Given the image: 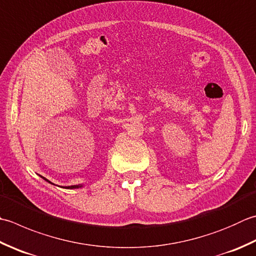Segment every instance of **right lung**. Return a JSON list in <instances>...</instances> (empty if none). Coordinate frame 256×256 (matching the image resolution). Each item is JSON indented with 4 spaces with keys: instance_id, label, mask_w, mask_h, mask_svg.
Segmentation results:
<instances>
[{
    "instance_id": "obj_1",
    "label": "right lung",
    "mask_w": 256,
    "mask_h": 256,
    "mask_svg": "<svg viewBox=\"0 0 256 256\" xmlns=\"http://www.w3.org/2000/svg\"><path fill=\"white\" fill-rule=\"evenodd\" d=\"M45 180H46V178H45ZM46 181H48V180H46ZM82 186V185H71V186H68V188H81Z\"/></svg>"
}]
</instances>
